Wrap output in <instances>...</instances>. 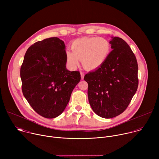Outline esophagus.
Returning a JSON list of instances; mask_svg holds the SVG:
<instances>
[{
  "label": "esophagus",
  "instance_id": "34e87169",
  "mask_svg": "<svg viewBox=\"0 0 159 159\" xmlns=\"http://www.w3.org/2000/svg\"><path fill=\"white\" fill-rule=\"evenodd\" d=\"M80 75H81V79H84V73L82 72H80Z\"/></svg>",
  "mask_w": 159,
  "mask_h": 159
}]
</instances>
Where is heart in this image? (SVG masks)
Wrapping results in <instances>:
<instances>
[{
    "mask_svg": "<svg viewBox=\"0 0 159 159\" xmlns=\"http://www.w3.org/2000/svg\"><path fill=\"white\" fill-rule=\"evenodd\" d=\"M72 52H66V60L69 66L75 69L79 60L85 69L95 70L107 60L111 52L109 41L102 37L82 38L74 40L71 44Z\"/></svg>",
    "mask_w": 159,
    "mask_h": 159,
    "instance_id": "1",
    "label": "heart"
}]
</instances>
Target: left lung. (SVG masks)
<instances>
[{
  "mask_svg": "<svg viewBox=\"0 0 159 159\" xmlns=\"http://www.w3.org/2000/svg\"><path fill=\"white\" fill-rule=\"evenodd\" d=\"M112 50L98 69L87 74L88 99L98 116L111 118L128 106L139 85L138 63L127 43L118 37L109 41Z\"/></svg>",
  "mask_w": 159,
  "mask_h": 159,
  "instance_id": "obj_1",
  "label": "left lung"
}]
</instances>
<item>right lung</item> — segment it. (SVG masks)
I'll return each instance as SVG.
<instances>
[{
	"label": "right lung",
	"instance_id": "right-lung-1",
	"mask_svg": "<svg viewBox=\"0 0 159 159\" xmlns=\"http://www.w3.org/2000/svg\"><path fill=\"white\" fill-rule=\"evenodd\" d=\"M65 45L57 37L34 43L20 66L22 91L32 108L46 118L61 115L80 80L79 71L66 69Z\"/></svg>",
	"mask_w": 159,
	"mask_h": 159
}]
</instances>
